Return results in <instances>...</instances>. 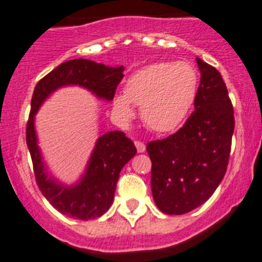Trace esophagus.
<instances>
[{
    "label": "esophagus",
    "mask_w": 262,
    "mask_h": 262,
    "mask_svg": "<svg viewBox=\"0 0 262 262\" xmlns=\"http://www.w3.org/2000/svg\"><path fill=\"white\" fill-rule=\"evenodd\" d=\"M134 144H136L137 150H138V153H143L144 150H146V144H144L143 142L136 141V142H134Z\"/></svg>",
    "instance_id": "esophagus-1"
}]
</instances>
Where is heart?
I'll return each instance as SVG.
<instances>
[{
	"label": "heart",
	"mask_w": 262,
	"mask_h": 262,
	"mask_svg": "<svg viewBox=\"0 0 262 262\" xmlns=\"http://www.w3.org/2000/svg\"><path fill=\"white\" fill-rule=\"evenodd\" d=\"M199 75L190 63L160 62L146 66L129 77L124 94L113 100L115 113L123 120L134 116L141 105L144 124L158 133L175 130L189 115L198 95Z\"/></svg>",
	"instance_id": "b5f03b06"
}]
</instances>
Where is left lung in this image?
I'll use <instances>...</instances> for the list:
<instances>
[{
	"mask_svg": "<svg viewBox=\"0 0 262 262\" xmlns=\"http://www.w3.org/2000/svg\"><path fill=\"white\" fill-rule=\"evenodd\" d=\"M200 70L195 110L175 134L147 144L150 187L158 209L180 215L204 204L223 180L234 130L233 106L215 68Z\"/></svg>",
	"mask_w": 262,
	"mask_h": 262,
	"instance_id": "left-lung-1",
	"label": "left lung"
}]
</instances>
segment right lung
Returning a JSON list of instances; mask_svg holds the SVG:
<instances>
[{"instance_id":"add662e5","label":"right lung","mask_w":262,"mask_h":262,"mask_svg":"<svg viewBox=\"0 0 262 262\" xmlns=\"http://www.w3.org/2000/svg\"><path fill=\"white\" fill-rule=\"evenodd\" d=\"M124 67H109L89 59L62 63L41 78L34 89L31 110L26 125V144L33 161L36 184L50 204L64 215L81 221L101 216L113 204L121 168L136 156L134 143L123 132L113 130L99 137L83 175L76 184L66 185L49 175L35 132V114L58 89L80 86L97 99L112 101Z\"/></svg>"}]
</instances>
